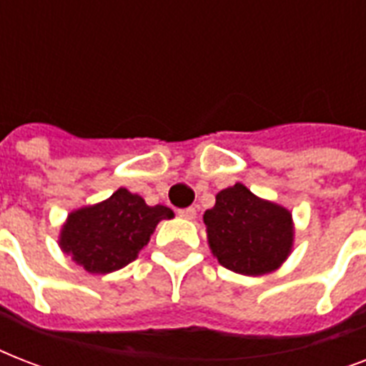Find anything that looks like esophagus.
<instances>
[{"instance_id":"34e87169","label":"esophagus","mask_w":366,"mask_h":366,"mask_svg":"<svg viewBox=\"0 0 366 366\" xmlns=\"http://www.w3.org/2000/svg\"><path fill=\"white\" fill-rule=\"evenodd\" d=\"M178 214L182 218H188V220H192V218H195V209L194 207H186V209H180L178 211Z\"/></svg>"}]
</instances>
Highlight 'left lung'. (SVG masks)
Masks as SVG:
<instances>
[{"label":"left lung","mask_w":366,"mask_h":366,"mask_svg":"<svg viewBox=\"0 0 366 366\" xmlns=\"http://www.w3.org/2000/svg\"><path fill=\"white\" fill-rule=\"evenodd\" d=\"M212 254L243 275L277 269L292 247V220L283 207L256 197L243 184L222 189L203 214Z\"/></svg>","instance_id":"obj_1"}]
</instances>
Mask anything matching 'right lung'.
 <instances>
[{
  "label": "right lung",
  "instance_id": "add662e5",
  "mask_svg": "<svg viewBox=\"0 0 366 366\" xmlns=\"http://www.w3.org/2000/svg\"><path fill=\"white\" fill-rule=\"evenodd\" d=\"M172 217L169 207H149L140 195L119 188L110 199L71 212L60 247L87 272H116L137 258L159 220Z\"/></svg>",
  "mask_w": 366,
  "mask_h": 366
}]
</instances>
